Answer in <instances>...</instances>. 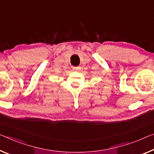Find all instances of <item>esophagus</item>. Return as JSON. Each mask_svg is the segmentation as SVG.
<instances>
[{
    "mask_svg": "<svg viewBox=\"0 0 154 154\" xmlns=\"http://www.w3.org/2000/svg\"><path fill=\"white\" fill-rule=\"evenodd\" d=\"M73 69H74V70H79V69H80V67H73Z\"/></svg>",
    "mask_w": 154,
    "mask_h": 154,
    "instance_id": "34e87169",
    "label": "esophagus"
}]
</instances>
